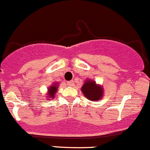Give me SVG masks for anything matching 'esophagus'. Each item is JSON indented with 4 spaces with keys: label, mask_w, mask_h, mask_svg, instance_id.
I'll return each instance as SVG.
<instances>
[{
    "label": "esophagus",
    "mask_w": 150,
    "mask_h": 150,
    "mask_svg": "<svg viewBox=\"0 0 150 150\" xmlns=\"http://www.w3.org/2000/svg\"><path fill=\"white\" fill-rule=\"evenodd\" d=\"M73 84H74L73 80H71V81H69L67 82V85H69V86H73Z\"/></svg>",
    "instance_id": "obj_1"
}]
</instances>
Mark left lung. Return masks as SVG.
<instances>
[{
    "instance_id": "1",
    "label": "left lung",
    "mask_w": 150,
    "mask_h": 150,
    "mask_svg": "<svg viewBox=\"0 0 150 150\" xmlns=\"http://www.w3.org/2000/svg\"><path fill=\"white\" fill-rule=\"evenodd\" d=\"M81 91L87 99L92 101H96L100 99L103 96V90L102 87L97 85L96 82L91 80H87L81 87Z\"/></svg>"
}]
</instances>
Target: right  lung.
<instances>
[{"label":"right lung","instance_id":"obj_1","mask_svg":"<svg viewBox=\"0 0 150 150\" xmlns=\"http://www.w3.org/2000/svg\"><path fill=\"white\" fill-rule=\"evenodd\" d=\"M57 84H53L52 86L50 87V88H49V93L47 94V97H50V99L54 97V95L55 94V93L57 92Z\"/></svg>","mask_w":150,"mask_h":150}]
</instances>
